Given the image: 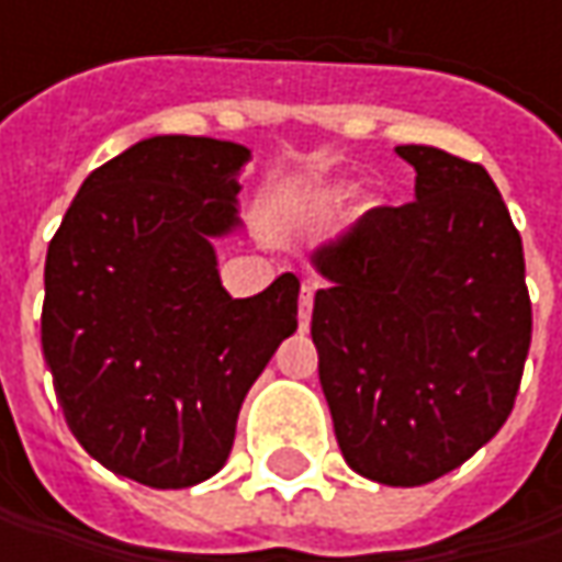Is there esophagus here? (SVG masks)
I'll list each match as a JSON object with an SVG mask.
<instances>
[{
	"label": "esophagus",
	"mask_w": 562,
	"mask_h": 562,
	"mask_svg": "<svg viewBox=\"0 0 562 562\" xmlns=\"http://www.w3.org/2000/svg\"><path fill=\"white\" fill-rule=\"evenodd\" d=\"M313 296H315V284L313 281H303L300 288V331H310V318H313Z\"/></svg>",
	"instance_id": "esophagus-1"
}]
</instances>
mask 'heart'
<instances>
[{"label":"heart","instance_id":"heart-1","mask_svg":"<svg viewBox=\"0 0 562 562\" xmlns=\"http://www.w3.org/2000/svg\"><path fill=\"white\" fill-rule=\"evenodd\" d=\"M328 200H340V193H337V190H331V193H328Z\"/></svg>","mask_w":562,"mask_h":562}]
</instances>
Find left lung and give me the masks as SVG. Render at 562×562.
I'll use <instances>...</instances> for the list:
<instances>
[{
  "label": "left lung",
  "mask_w": 562,
  "mask_h": 562,
  "mask_svg": "<svg viewBox=\"0 0 562 562\" xmlns=\"http://www.w3.org/2000/svg\"><path fill=\"white\" fill-rule=\"evenodd\" d=\"M416 200L375 205L313 252V344L347 465L428 485L513 413L531 344L522 237L479 162L397 146Z\"/></svg>",
  "instance_id": "8db88e82"
}]
</instances>
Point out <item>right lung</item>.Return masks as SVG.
I'll return each instance as SVG.
<instances>
[{
	"label": "right lung",
	"mask_w": 562,
	"mask_h": 562,
	"mask_svg": "<svg viewBox=\"0 0 562 562\" xmlns=\"http://www.w3.org/2000/svg\"><path fill=\"white\" fill-rule=\"evenodd\" d=\"M247 159L212 137L134 143L80 184L49 240L40 335L55 397L80 447L140 485L215 475L252 381L296 331V274L234 300L215 269Z\"/></svg>",
	"instance_id": "add662e5"
}]
</instances>
